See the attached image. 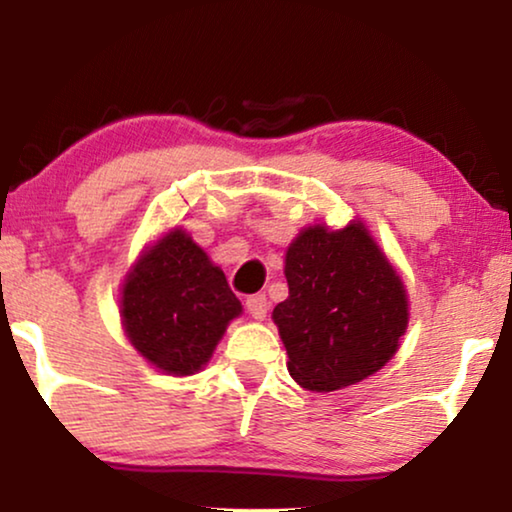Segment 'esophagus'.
Segmentation results:
<instances>
[{
    "mask_svg": "<svg viewBox=\"0 0 512 512\" xmlns=\"http://www.w3.org/2000/svg\"><path fill=\"white\" fill-rule=\"evenodd\" d=\"M247 312L251 314V319L256 321H263L265 314H268V298H265V293H256V296H249L247 298Z\"/></svg>",
    "mask_w": 512,
    "mask_h": 512,
    "instance_id": "34e87169",
    "label": "esophagus"
}]
</instances>
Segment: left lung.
Returning <instances> with one entry per match:
<instances>
[{
  "label": "left lung",
  "instance_id": "1",
  "mask_svg": "<svg viewBox=\"0 0 512 512\" xmlns=\"http://www.w3.org/2000/svg\"><path fill=\"white\" fill-rule=\"evenodd\" d=\"M289 298L272 310L293 380L335 391L387 366L408 331V291L359 219L345 228L314 223L284 256Z\"/></svg>",
  "mask_w": 512,
  "mask_h": 512
}]
</instances>
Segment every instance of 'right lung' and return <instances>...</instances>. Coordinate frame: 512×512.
Returning <instances> with one entry per match:
<instances>
[{"label": "right lung", "mask_w": 512, "mask_h": 512, "mask_svg": "<svg viewBox=\"0 0 512 512\" xmlns=\"http://www.w3.org/2000/svg\"><path fill=\"white\" fill-rule=\"evenodd\" d=\"M118 312L146 363L186 377L207 366L242 303L207 251L174 226L139 251L123 277Z\"/></svg>", "instance_id": "right-lung-1"}]
</instances>
